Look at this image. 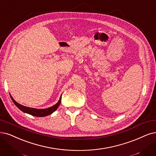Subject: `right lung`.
Wrapping results in <instances>:
<instances>
[{"mask_svg":"<svg viewBox=\"0 0 156 156\" xmlns=\"http://www.w3.org/2000/svg\"><path fill=\"white\" fill-rule=\"evenodd\" d=\"M10 97L11 98V100L13 101V103L16 105V106L20 109L22 111H23V113H26L27 114H29L30 115H33L34 116H38V117H43V116H45L47 115H49L52 114V113L56 110L59 105L61 104V96L60 97V98L59 100V101L58 102L57 104H55V105H54L53 106L50 107L48 108L47 109H36V108H29V107H26L24 106V105H22L20 104H18V102H16L15 100L13 98V97H11V95H10Z\"/></svg>","mask_w":156,"mask_h":156,"instance_id":"add662e5","label":"right lung"}]
</instances>
